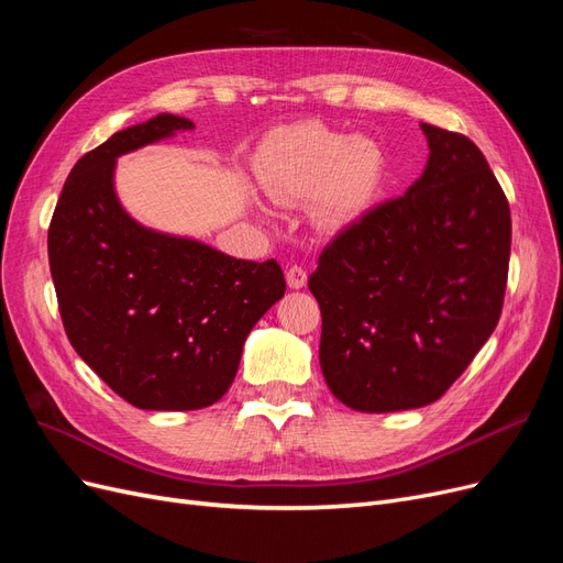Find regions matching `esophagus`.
Instances as JSON below:
<instances>
[{
    "label": "esophagus",
    "instance_id": "1",
    "mask_svg": "<svg viewBox=\"0 0 563 563\" xmlns=\"http://www.w3.org/2000/svg\"><path fill=\"white\" fill-rule=\"evenodd\" d=\"M286 282L290 288H302L307 284V269L302 265H290L286 269Z\"/></svg>",
    "mask_w": 563,
    "mask_h": 563
}]
</instances>
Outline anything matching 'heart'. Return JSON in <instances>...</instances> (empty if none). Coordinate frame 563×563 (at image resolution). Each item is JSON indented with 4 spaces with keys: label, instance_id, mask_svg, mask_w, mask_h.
<instances>
[{
    "label": "heart",
    "instance_id": "b5f03b06",
    "mask_svg": "<svg viewBox=\"0 0 563 563\" xmlns=\"http://www.w3.org/2000/svg\"><path fill=\"white\" fill-rule=\"evenodd\" d=\"M384 156L375 142L321 123L284 130L263 161V186L277 202L314 200L317 221L342 228L375 202Z\"/></svg>",
    "mask_w": 563,
    "mask_h": 563
}]
</instances>
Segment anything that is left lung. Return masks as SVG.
Masks as SVG:
<instances>
[{
	"instance_id": "1",
	"label": "left lung",
	"mask_w": 563,
	"mask_h": 563,
	"mask_svg": "<svg viewBox=\"0 0 563 563\" xmlns=\"http://www.w3.org/2000/svg\"><path fill=\"white\" fill-rule=\"evenodd\" d=\"M429 163L405 196L331 240L309 275L328 389L358 412L438 400L500 319L512 221L466 134L421 123Z\"/></svg>"
}]
</instances>
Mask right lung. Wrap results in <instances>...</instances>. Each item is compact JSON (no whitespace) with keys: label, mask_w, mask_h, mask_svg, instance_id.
I'll use <instances>...</instances> for the list:
<instances>
[{"label":"right lung","mask_w":563,"mask_h":563,"mask_svg":"<svg viewBox=\"0 0 563 563\" xmlns=\"http://www.w3.org/2000/svg\"><path fill=\"white\" fill-rule=\"evenodd\" d=\"M192 123L161 113L74 165L48 228V263L71 346L142 410H200L238 375L246 335L286 290L277 261H238L132 221L115 158Z\"/></svg>","instance_id":"1"}]
</instances>
